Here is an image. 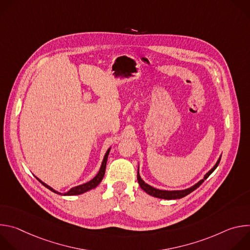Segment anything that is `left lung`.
<instances>
[{"mask_svg":"<svg viewBox=\"0 0 250 250\" xmlns=\"http://www.w3.org/2000/svg\"><path fill=\"white\" fill-rule=\"evenodd\" d=\"M221 157L222 155L220 156V158L218 159L217 163L215 164V166H213L205 176L202 180H200L198 183H196L194 186L190 187V188H187L185 190H176V191H166V190H159V189H156L148 184H146L144 180L141 179V177L139 175V170H137V181H138V184L140 186V188L144 190L145 192H146L148 195L152 196V197H155V198H159V199H165V200H177V199H181V198H184L185 196L189 195L190 193H192L193 191H195L198 187L201 186V184L207 179V178L215 171V169L218 167L220 161H221ZM138 169H139V166H138Z\"/></svg>","mask_w":250,"mask_h":250,"instance_id":"1","label":"left lung"}]
</instances>
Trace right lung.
I'll use <instances>...</instances> for the list:
<instances>
[{"label": "right lung", "instance_id": "right-lung-1", "mask_svg": "<svg viewBox=\"0 0 250 250\" xmlns=\"http://www.w3.org/2000/svg\"><path fill=\"white\" fill-rule=\"evenodd\" d=\"M110 150H111V147H110L108 150H106V152H105V154H104V159H103V162H102L101 168H100V170H99L98 174L93 178L92 180H90L89 182L84 183V184H82V185H79V186H76V187L71 188V189H70L68 192H66V193H60V192H58V191L54 190L53 188H51L50 186H48L47 184H45L44 182H42V180H40L38 177H35V178H37V179H38V180H39V181H40V182H41L44 187H46L47 189H49L50 191H52V192H54V193H56V194L62 195V196H74V195H80V194L86 193V192H88V191H90V190H92V189L96 188V187L101 183V181L103 180V177H104V171H105L106 160H108V156H109Z\"/></svg>", "mask_w": 250, "mask_h": 250}]
</instances>
